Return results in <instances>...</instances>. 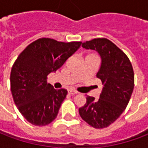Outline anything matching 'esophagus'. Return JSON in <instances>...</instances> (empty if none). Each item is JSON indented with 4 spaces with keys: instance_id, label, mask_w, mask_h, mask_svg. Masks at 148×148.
Returning a JSON list of instances; mask_svg holds the SVG:
<instances>
[{
    "instance_id": "34e87169",
    "label": "esophagus",
    "mask_w": 148,
    "mask_h": 148,
    "mask_svg": "<svg viewBox=\"0 0 148 148\" xmlns=\"http://www.w3.org/2000/svg\"><path fill=\"white\" fill-rule=\"evenodd\" d=\"M68 93H70V94H71V95H74V94H77V93H78V92L74 90H68Z\"/></svg>"
}]
</instances>
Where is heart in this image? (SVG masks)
Masks as SVG:
<instances>
[{
  "instance_id": "obj_1",
  "label": "heart",
  "mask_w": 148,
  "mask_h": 148,
  "mask_svg": "<svg viewBox=\"0 0 148 148\" xmlns=\"http://www.w3.org/2000/svg\"><path fill=\"white\" fill-rule=\"evenodd\" d=\"M89 56H93V55H89Z\"/></svg>"
}]
</instances>
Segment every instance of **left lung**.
I'll use <instances>...</instances> for the list:
<instances>
[{"mask_svg": "<svg viewBox=\"0 0 148 148\" xmlns=\"http://www.w3.org/2000/svg\"><path fill=\"white\" fill-rule=\"evenodd\" d=\"M82 46L96 51L101 56L97 77L104 86L98 100L86 96V103L79 109V114L92 127H107L122 114L129 102L134 89L133 68L127 55L108 39H93Z\"/></svg>", "mask_w": 148, "mask_h": 148, "instance_id": "1", "label": "left lung"}]
</instances>
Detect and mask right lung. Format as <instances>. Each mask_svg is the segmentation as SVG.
I'll list each match as a JSON object with an SVG mask.
<instances>
[{
	"label": "right lung",
	"instance_id": "right-lung-1",
	"mask_svg": "<svg viewBox=\"0 0 148 148\" xmlns=\"http://www.w3.org/2000/svg\"><path fill=\"white\" fill-rule=\"evenodd\" d=\"M81 44L41 38L18 56L10 74L11 92L17 109L29 123L45 126L56 118L67 90L54 89L47 82V75L61 67Z\"/></svg>",
	"mask_w": 148,
	"mask_h": 148
}]
</instances>
